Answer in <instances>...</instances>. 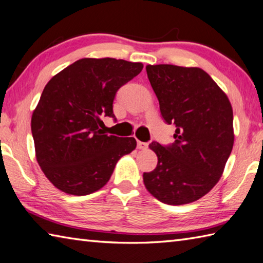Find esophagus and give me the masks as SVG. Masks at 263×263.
Segmentation results:
<instances>
[{
  "mask_svg": "<svg viewBox=\"0 0 263 263\" xmlns=\"http://www.w3.org/2000/svg\"><path fill=\"white\" fill-rule=\"evenodd\" d=\"M137 147L139 148V149H146V148L148 147V144H147V142L138 141V142H137Z\"/></svg>",
  "mask_w": 263,
  "mask_h": 263,
  "instance_id": "1",
  "label": "esophagus"
}]
</instances>
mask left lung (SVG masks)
Instances as JSON below:
<instances>
[{"mask_svg":"<svg viewBox=\"0 0 263 263\" xmlns=\"http://www.w3.org/2000/svg\"><path fill=\"white\" fill-rule=\"evenodd\" d=\"M162 118L176 126L175 141L149 148L157 165L144 173L152 195L168 204H186L207 194L222 176L233 140V112L226 93L199 68L147 65Z\"/></svg>","mask_w":263,"mask_h":263,"instance_id":"obj_1","label":"left lung"}]
</instances>
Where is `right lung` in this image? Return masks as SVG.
I'll return each mask as SVG.
<instances>
[{
	"instance_id": "right-lung-1",
	"label": "right lung",
	"mask_w": 263,
	"mask_h": 263,
	"mask_svg": "<svg viewBox=\"0 0 263 263\" xmlns=\"http://www.w3.org/2000/svg\"><path fill=\"white\" fill-rule=\"evenodd\" d=\"M142 63L82 59L52 77L33 111L36 161L52 185L87 195L110 179L117 161L137 146L135 138L104 135L103 117L116 121L117 90L141 72Z\"/></svg>"
}]
</instances>
